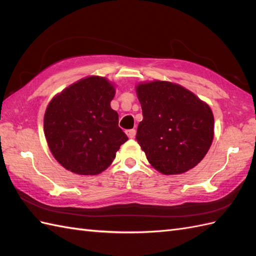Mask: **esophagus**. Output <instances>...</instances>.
I'll return each mask as SVG.
<instances>
[{
    "instance_id": "34e87169",
    "label": "esophagus",
    "mask_w": 256,
    "mask_h": 256,
    "mask_svg": "<svg viewBox=\"0 0 256 256\" xmlns=\"http://www.w3.org/2000/svg\"><path fill=\"white\" fill-rule=\"evenodd\" d=\"M135 134H136V131H135L134 128L133 130H128V131H126V135L130 138H134Z\"/></svg>"
}]
</instances>
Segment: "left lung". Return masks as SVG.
I'll return each instance as SVG.
<instances>
[{
  "label": "left lung",
  "instance_id": "left-lung-1",
  "mask_svg": "<svg viewBox=\"0 0 256 256\" xmlns=\"http://www.w3.org/2000/svg\"><path fill=\"white\" fill-rule=\"evenodd\" d=\"M136 94L143 113L136 140L150 164L164 175L186 172L198 165L214 140L210 106L168 81L140 84Z\"/></svg>",
  "mask_w": 256,
  "mask_h": 256
}]
</instances>
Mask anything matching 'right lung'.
Returning <instances> with one entry per match:
<instances>
[{
  "mask_svg": "<svg viewBox=\"0 0 256 256\" xmlns=\"http://www.w3.org/2000/svg\"><path fill=\"white\" fill-rule=\"evenodd\" d=\"M116 89L106 78L91 76L52 98L44 118L47 144L56 160L78 175H98L128 140L110 103Z\"/></svg>",
  "mask_w": 256,
  "mask_h": 256,
  "instance_id": "right-lung-1",
  "label": "right lung"
}]
</instances>
